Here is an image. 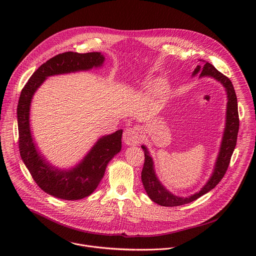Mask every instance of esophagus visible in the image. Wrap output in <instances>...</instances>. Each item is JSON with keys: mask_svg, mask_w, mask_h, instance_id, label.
Segmentation results:
<instances>
[{"mask_svg": "<svg viewBox=\"0 0 256 256\" xmlns=\"http://www.w3.org/2000/svg\"><path fill=\"white\" fill-rule=\"evenodd\" d=\"M140 130L138 128H128L124 130L122 138L126 144L128 146H132V144H138L140 142Z\"/></svg>", "mask_w": 256, "mask_h": 256, "instance_id": "obj_1", "label": "esophagus"}]
</instances>
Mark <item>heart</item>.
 <instances>
[{"label":"heart","mask_w":256,"mask_h":256,"mask_svg":"<svg viewBox=\"0 0 256 256\" xmlns=\"http://www.w3.org/2000/svg\"><path fill=\"white\" fill-rule=\"evenodd\" d=\"M151 83H153V82H147V84H148V85H149V84H151ZM156 88L158 89V92H161V88H162L161 86H159V85H158V86H156Z\"/></svg>","instance_id":"b5f03b06"}]
</instances>
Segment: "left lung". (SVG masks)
<instances>
[{
  "label": "left lung",
  "mask_w": 256,
  "mask_h": 256,
  "mask_svg": "<svg viewBox=\"0 0 256 256\" xmlns=\"http://www.w3.org/2000/svg\"><path fill=\"white\" fill-rule=\"evenodd\" d=\"M200 74V78L210 77L216 81L220 82L227 93V108H226V124L224 128V134L220 146L216 160L214 162V170L206 181V184L200 188L198 192H196L192 196L188 198L177 196L170 192L166 188L161 184L159 178L156 175L154 169V162L151 157L150 152L146 146H142V149L144 153V163L142 170V182L148 196L157 204L163 206H177L188 202H192L202 196L208 194L210 190L214 188V186L221 181L224 177L230 160L235 149L237 134L239 130V116H238V105L237 97L233 87L232 82L229 78L224 76L222 72H218L212 64L206 62L202 66H196L192 72V77Z\"/></svg>",
  "instance_id": "obj_1"
}]
</instances>
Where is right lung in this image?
I'll list each match as a JSON object with an SVG mask.
<instances>
[{
  "label": "right lung",
  "instance_id": "right-lung-1",
  "mask_svg": "<svg viewBox=\"0 0 256 256\" xmlns=\"http://www.w3.org/2000/svg\"><path fill=\"white\" fill-rule=\"evenodd\" d=\"M104 60L101 52L60 54L36 70L21 91L17 107L20 156L38 186L54 198L76 200L89 196L100 184L109 161L120 152L122 130L98 138L75 167L58 169L46 161L34 142L30 130L33 95L50 76L100 68Z\"/></svg>",
  "mask_w": 256,
  "mask_h": 256
}]
</instances>
